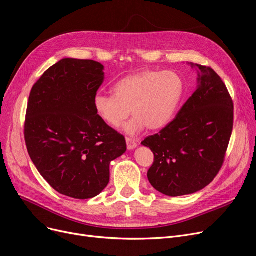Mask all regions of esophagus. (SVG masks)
<instances>
[{
    "instance_id": "34e87169",
    "label": "esophagus",
    "mask_w": 256,
    "mask_h": 256,
    "mask_svg": "<svg viewBox=\"0 0 256 256\" xmlns=\"http://www.w3.org/2000/svg\"><path fill=\"white\" fill-rule=\"evenodd\" d=\"M126 146H128V150H134V148H137L138 144L135 140H132V138H128V137H126Z\"/></svg>"
}]
</instances>
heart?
Segmentation results:
<instances>
[{"label":"heart","mask_w":256,"mask_h":256,"mask_svg":"<svg viewBox=\"0 0 256 256\" xmlns=\"http://www.w3.org/2000/svg\"><path fill=\"white\" fill-rule=\"evenodd\" d=\"M113 95L97 94L93 106L104 124L118 128L132 112L124 130L134 135L144 128L154 130L174 117L184 93V80L174 71L143 70L114 84Z\"/></svg>","instance_id":"b5f03b06"}]
</instances>
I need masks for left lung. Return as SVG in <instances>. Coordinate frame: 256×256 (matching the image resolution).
Instances as JSON below:
<instances>
[{"instance_id":"1","label":"left lung","mask_w":256,"mask_h":256,"mask_svg":"<svg viewBox=\"0 0 256 256\" xmlns=\"http://www.w3.org/2000/svg\"><path fill=\"white\" fill-rule=\"evenodd\" d=\"M192 66L201 72L196 92L172 122L142 141L154 152L148 181L170 196L196 192L214 181L233 128V102L226 84L210 66Z\"/></svg>"}]
</instances>
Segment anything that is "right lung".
<instances>
[{"instance_id": "right-lung-1", "label": "right lung", "mask_w": 256, "mask_h": 256, "mask_svg": "<svg viewBox=\"0 0 256 256\" xmlns=\"http://www.w3.org/2000/svg\"><path fill=\"white\" fill-rule=\"evenodd\" d=\"M104 80L95 60L64 58L44 73L29 95L24 136L38 172L58 192L78 200L100 194L110 163L126 150L124 137L95 113Z\"/></svg>"}]
</instances>
